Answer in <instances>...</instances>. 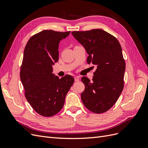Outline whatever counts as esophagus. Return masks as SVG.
<instances>
[{
	"label": "esophagus",
	"instance_id": "esophagus-1",
	"mask_svg": "<svg viewBox=\"0 0 148 148\" xmlns=\"http://www.w3.org/2000/svg\"><path fill=\"white\" fill-rule=\"evenodd\" d=\"M75 82H79V77H75Z\"/></svg>",
	"mask_w": 148,
	"mask_h": 148
}]
</instances>
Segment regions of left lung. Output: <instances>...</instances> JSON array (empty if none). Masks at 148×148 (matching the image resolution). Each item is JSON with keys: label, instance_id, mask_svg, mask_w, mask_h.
<instances>
[{"label": "left lung", "instance_id": "obj_1", "mask_svg": "<svg viewBox=\"0 0 148 148\" xmlns=\"http://www.w3.org/2000/svg\"><path fill=\"white\" fill-rule=\"evenodd\" d=\"M71 34L89 55L88 64L96 65L92 81L82 78L85 85L82 101L92 112L104 113L115 104L123 89L125 62L122 47L114 36L101 29Z\"/></svg>", "mask_w": 148, "mask_h": 148}]
</instances>
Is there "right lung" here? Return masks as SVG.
Segmentation results:
<instances>
[{
    "instance_id": "right-lung-1",
    "label": "right lung",
    "mask_w": 148,
    "mask_h": 148,
    "mask_svg": "<svg viewBox=\"0 0 148 148\" xmlns=\"http://www.w3.org/2000/svg\"><path fill=\"white\" fill-rule=\"evenodd\" d=\"M70 33L42 31L33 36L25 48L20 79L25 97L44 117H52L60 111L74 82L69 75L59 78L52 73V66L59 60L60 41Z\"/></svg>"
}]
</instances>
